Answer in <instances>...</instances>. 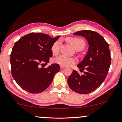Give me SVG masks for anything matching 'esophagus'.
<instances>
[{"label":"esophagus","mask_w":122,"mask_h":122,"mask_svg":"<svg viewBox=\"0 0 122 122\" xmlns=\"http://www.w3.org/2000/svg\"><path fill=\"white\" fill-rule=\"evenodd\" d=\"M64 68H65L64 66H61V69H64Z\"/></svg>","instance_id":"1"}]
</instances>
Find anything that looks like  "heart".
<instances>
[{
    "instance_id": "b5f03b06",
    "label": "heart",
    "mask_w": 122,
    "mask_h": 122,
    "mask_svg": "<svg viewBox=\"0 0 122 122\" xmlns=\"http://www.w3.org/2000/svg\"><path fill=\"white\" fill-rule=\"evenodd\" d=\"M68 41L70 42L71 45L76 50L79 49H83L85 46V42L83 39L77 37H69L67 39ZM61 40H56L51 46V51L53 54L56 55L59 53L60 46L61 45ZM54 63L59 64L61 66H71L76 63L77 60L75 58L68 57L65 55H61L54 59Z\"/></svg>"
}]
</instances>
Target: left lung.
Returning a JSON list of instances; mask_svg holds the SVG:
<instances>
[{"mask_svg": "<svg viewBox=\"0 0 122 122\" xmlns=\"http://www.w3.org/2000/svg\"><path fill=\"white\" fill-rule=\"evenodd\" d=\"M73 35L84 37L88 43L86 56L80 64L78 68L86 72L80 75L73 70L67 80L70 88L76 92L87 94L96 90L103 83L108 73L111 56L109 44L97 32L90 30L77 31Z\"/></svg>", "mask_w": 122, "mask_h": 122, "instance_id": "1", "label": "left lung"}]
</instances>
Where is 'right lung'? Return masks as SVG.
Here are the masks:
<instances>
[{"label": "right lung", "instance_id": "right-lung-1", "mask_svg": "<svg viewBox=\"0 0 122 122\" xmlns=\"http://www.w3.org/2000/svg\"><path fill=\"white\" fill-rule=\"evenodd\" d=\"M59 37L33 32L15 42L10 54L11 73L22 89L39 94L51 84L54 76L60 70L59 65L52 64L46 68L40 66L49 63L53 54L51 46Z\"/></svg>", "mask_w": 122, "mask_h": 122}]
</instances>
